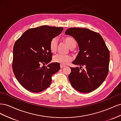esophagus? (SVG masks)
<instances>
[{"label":"esophagus","mask_w":121,"mask_h":121,"mask_svg":"<svg viewBox=\"0 0 121 121\" xmlns=\"http://www.w3.org/2000/svg\"><path fill=\"white\" fill-rule=\"evenodd\" d=\"M64 67H65V65L60 64V68H61V69H63V68H64Z\"/></svg>","instance_id":"1"}]
</instances>
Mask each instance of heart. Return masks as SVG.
<instances>
[{
    "mask_svg": "<svg viewBox=\"0 0 121 121\" xmlns=\"http://www.w3.org/2000/svg\"><path fill=\"white\" fill-rule=\"evenodd\" d=\"M64 41L71 49L75 48L76 46V40L72 37H65L64 39ZM57 44L58 41L56 38H53L52 40H51L49 44V48L51 52L52 53H55L56 52ZM71 60L72 57L70 56H69V55H63L57 54L55 55L53 57V60L54 62L64 65L68 64Z\"/></svg>",
    "mask_w": 121,
    "mask_h": 121,
    "instance_id": "1",
    "label": "heart"
}]
</instances>
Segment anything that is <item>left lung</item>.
I'll return each mask as SVG.
<instances>
[{
	"label": "left lung",
	"instance_id": "left-lung-1",
	"mask_svg": "<svg viewBox=\"0 0 121 121\" xmlns=\"http://www.w3.org/2000/svg\"><path fill=\"white\" fill-rule=\"evenodd\" d=\"M65 34L72 36L79 48L72 64L80 67L71 68L69 81L72 87L80 92H92L101 85L108 76L109 50L102 36L88 29L71 28Z\"/></svg>",
	"mask_w": 121,
	"mask_h": 121
}]
</instances>
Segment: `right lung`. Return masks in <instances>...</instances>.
Listing matches in <instances>:
<instances>
[{
  "label": "right lung",
  "instance_id": "obj_1",
  "mask_svg": "<svg viewBox=\"0 0 121 121\" xmlns=\"http://www.w3.org/2000/svg\"><path fill=\"white\" fill-rule=\"evenodd\" d=\"M63 27L42 26L25 31L13 48V70L16 79L27 90L38 93L47 88L52 77L60 70L58 63H49L52 54L50 42Z\"/></svg>",
  "mask_w": 121,
  "mask_h": 121
}]
</instances>
